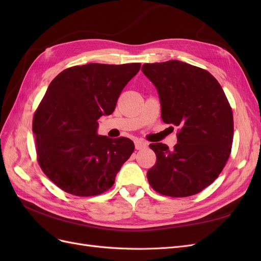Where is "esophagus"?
Wrapping results in <instances>:
<instances>
[{
	"instance_id": "obj_1",
	"label": "esophagus",
	"mask_w": 261,
	"mask_h": 261,
	"mask_svg": "<svg viewBox=\"0 0 261 261\" xmlns=\"http://www.w3.org/2000/svg\"><path fill=\"white\" fill-rule=\"evenodd\" d=\"M147 146H148V144L146 143V141H144V140H141V139L135 140V148H136L137 150L145 149V148H147Z\"/></svg>"
}]
</instances>
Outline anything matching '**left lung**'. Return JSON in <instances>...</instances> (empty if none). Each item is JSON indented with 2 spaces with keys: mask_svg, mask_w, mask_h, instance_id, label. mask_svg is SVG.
Returning a JSON list of instances; mask_svg holds the SVG:
<instances>
[{
  "mask_svg": "<svg viewBox=\"0 0 261 261\" xmlns=\"http://www.w3.org/2000/svg\"><path fill=\"white\" fill-rule=\"evenodd\" d=\"M143 73L155 86L164 123L177 126V144H150L156 162L147 172L150 186L170 197L200 193L230 156L234 122L222 87L206 69L177 60L147 63Z\"/></svg>",
  "mask_w": 261,
  "mask_h": 261,
  "instance_id": "8db88e82",
  "label": "left lung"
}]
</instances>
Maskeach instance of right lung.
<instances>
[{"label": "right lung", "mask_w": 261, "mask_h": 261, "mask_svg": "<svg viewBox=\"0 0 261 261\" xmlns=\"http://www.w3.org/2000/svg\"><path fill=\"white\" fill-rule=\"evenodd\" d=\"M139 63H90L61 72L36 110L37 160L62 191L81 197L107 192L135 146L126 137L98 135V120L113 113Z\"/></svg>", "instance_id": "add662e5"}]
</instances>
